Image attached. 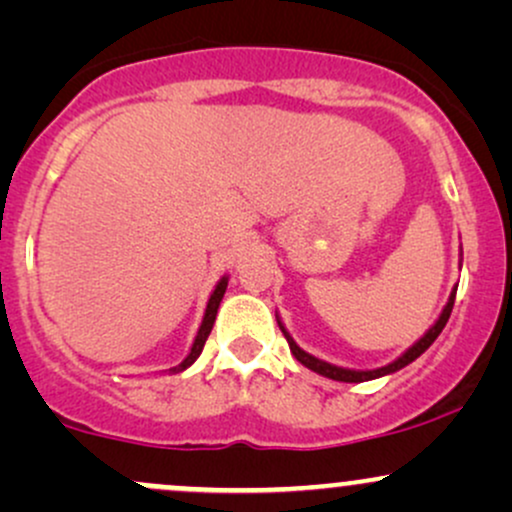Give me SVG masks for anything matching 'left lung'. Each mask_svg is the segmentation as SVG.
<instances>
[{
  "mask_svg": "<svg viewBox=\"0 0 512 512\" xmlns=\"http://www.w3.org/2000/svg\"><path fill=\"white\" fill-rule=\"evenodd\" d=\"M455 291H457V289H455ZM455 291H452L450 301H448V305H445V310H443V313H440V317H438V322H436V325H433L431 330H428V332L424 334V337L419 339V342H416L414 346H411V349L407 351V354H404V356H399L395 363H390V366H385V368H378V370H346V368H337V366H332V363H325V361H320V358H315V356L305 354V351L301 349V346H298L296 342H293V339H291V334L284 330V325H281V322H279V327H281V332H284L286 342H289V346H291V354L296 356L298 361H301L305 368L315 370V373L325 375V378H332V380H342V383H363V380H373V378H380V375L395 373V370L404 368V366H409V363L414 361V358H419L421 354H424V351L428 349V346H431L433 342H436V339H438V334L443 332V327L448 325V320H450V313H452V305H455Z\"/></svg>",
  "mask_w": 512,
  "mask_h": 512,
  "instance_id": "left-lung-1",
  "label": "left lung"
}]
</instances>
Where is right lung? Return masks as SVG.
Instances as JSON below:
<instances>
[{"label": "right lung", "instance_id": "right-lung-1", "mask_svg": "<svg viewBox=\"0 0 512 512\" xmlns=\"http://www.w3.org/2000/svg\"><path fill=\"white\" fill-rule=\"evenodd\" d=\"M226 286H228V279H226V276H223V279L219 281V286H216L214 293H211V298H209V305H207V313H204L202 327H199V332H197V339H195V344H192V351H190V354H187L185 361H182L180 366L175 368V373H180V370H185L187 366H192V363L197 361V356L202 354V349H204V342H207V339H209V334H211V327H214V320H216V310H219V303H221L223 293H226Z\"/></svg>", "mask_w": 512, "mask_h": 512}]
</instances>
